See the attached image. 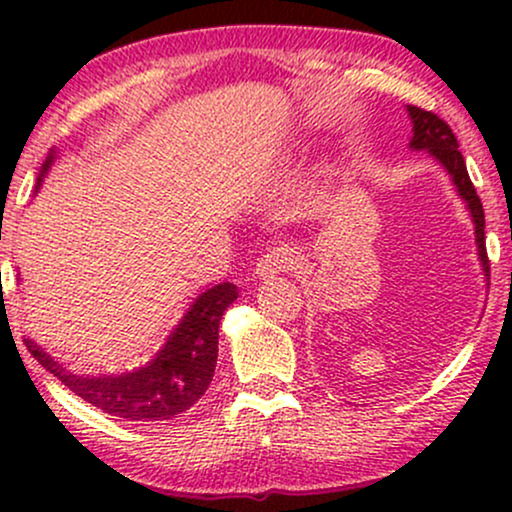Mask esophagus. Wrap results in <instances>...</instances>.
Here are the masks:
<instances>
[{
  "label": "esophagus",
  "mask_w": 512,
  "mask_h": 512,
  "mask_svg": "<svg viewBox=\"0 0 512 512\" xmlns=\"http://www.w3.org/2000/svg\"><path fill=\"white\" fill-rule=\"evenodd\" d=\"M296 264H298V252L289 248V245H279V248H272V250L264 252L260 260H257L255 274L260 276V279H269V276L284 274V272H289V269H296Z\"/></svg>",
  "instance_id": "1"
}]
</instances>
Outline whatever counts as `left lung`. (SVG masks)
I'll return each mask as SVG.
<instances>
[{
  "mask_svg": "<svg viewBox=\"0 0 512 512\" xmlns=\"http://www.w3.org/2000/svg\"><path fill=\"white\" fill-rule=\"evenodd\" d=\"M407 113L411 120V137L409 146L414 151H426L431 154L436 161L448 170L452 185H455L457 195L462 197V202L467 204L469 216H472L474 223V236H477V255L481 262V269H484V276H489L491 267H489V255H486V236H484V207H481V199L474 190L472 180H469L467 166H464V158L457 149V139L452 134V129L448 122L440 120L438 115L428 113V110L416 108V105H407Z\"/></svg>",
  "mask_w": 512,
  "mask_h": 512,
  "instance_id": "1",
  "label": "left lung"
}]
</instances>
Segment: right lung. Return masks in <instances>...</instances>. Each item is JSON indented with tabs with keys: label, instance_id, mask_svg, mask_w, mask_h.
Returning <instances> with one entry per match:
<instances>
[{
	"label": "right lung",
	"instance_id": "1",
	"mask_svg": "<svg viewBox=\"0 0 512 512\" xmlns=\"http://www.w3.org/2000/svg\"><path fill=\"white\" fill-rule=\"evenodd\" d=\"M55 158L57 151L52 149L38 173L35 192ZM236 298L238 289L231 281L199 293L158 354L146 366L120 375H76L33 339H26V346L48 373L105 414L127 421H168L207 392L219 356V322Z\"/></svg>",
	"mask_w": 512,
	"mask_h": 512
}]
</instances>
